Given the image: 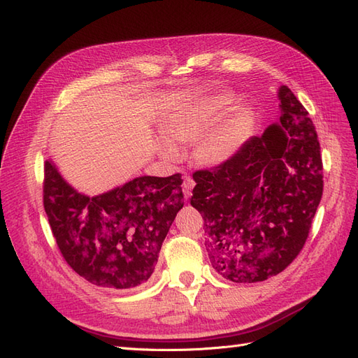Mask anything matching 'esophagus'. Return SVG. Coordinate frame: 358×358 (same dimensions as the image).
I'll use <instances>...</instances> for the list:
<instances>
[{"label": "esophagus", "instance_id": "1", "mask_svg": "<svg viewBox=\"0 0 358 358\" xmlns=\"http://www.w3.org/2000/svg\"><path fill=\"white\" fill-rule=\"evenodd\" d=\"M194 185H196V182H194V179H192L191 176H185V178H183L182 191H183V196H185L187 200L191 197V191H192Z\"/></svg>", "mask_w": 358, "mask_h": 358}]
</instances>
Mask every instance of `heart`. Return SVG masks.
Wrapping results in <instances>:
<instances>
[{
  "instance_id": "1",
  "label": "heart",
  "mask_w": 358,
  "mask_h": 358,
  "mask_svg": "<svg viewBox=\"0 0 358 358\" xmlns=\"http://www.w3.org/2000/svg\"><path fill=\"white\" fill-rule=\"evenodd\" d=\"M227 104L229 99L218 96L173 113L162 124V134L173 145L196 142L192 157L197 164L218 167L239 152L249 133V112L243 107L230 110L209 129ZM164 154L176 157V150L166 146Z\"/></svg>"
}]
</instances>
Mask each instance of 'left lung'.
Instances as JSON below:
<instances>
[{"instance_id":"1","label":"left lung","mask_w":358,"mask_h":358,"mask_svg":"<svg viewBox=\"0 0 358 358\" xmlns=\"http://www.w3.org/2000/svg\"><path fill=\"white\" fill-rule=\"evenodd\" d=\"M280 117L233 158L192 178L212 267L233 282H259L300 254L322 196V159L308 110L280 86Z\"/></svg>"}]
</instances>
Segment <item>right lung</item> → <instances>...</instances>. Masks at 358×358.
Segmentation results:
<instances>
[{
	"label": "right lung",
	"mask_w": 358,
	"mask_h": 358,
	"mask_svg": "<svg viewBox=\"0 0 358 358\" xmlns=\"http://www.w3.org/2000/svg\"><path fill=\"white\" fill-rule=\"evenodd\" d=\"M179 173L140 176L100 196L71 188L45 162L43 204L67 264L88 282L112 289L145 284L159 249L183 208Z\"/></svg>",
	"instance_id": "obj_1"
}]
</instances>
